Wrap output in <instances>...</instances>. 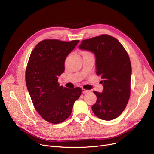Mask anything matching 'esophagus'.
I'll list each match as a JSON object with an SVG mask.
<instances>
[{
    "label": "esophagus",
    "instance_id": "34e87169",
    "mask_svg": "<svg viewBox=\"0 0 154 154\" xmlns=\"http://www.w3.org/2000/svg\"><path fill=\"white\" fill-rule=\"evenodd\" d=\"M82 91L83 94H87V93H88V92H90V91L88 90H86V89L82 88Z\"/></svg>",
    "mask_w": 154,
    "mask_h": 154
}]
</instances>
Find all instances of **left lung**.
<instances>
[{"instance_id":"8db88e82","label":"left lung","mask_w":154,"mask_h":154,"mask_svg":"<svg viewBox=\"0 0 154 154\" xmlns=\"http://www.w3.org/2000/svg\"><path fill=\"white\" fill-rule=\"evenodd\" d=\"M79 48L95 55L96 73L102 79V92L94 91L97 101L92 110L103 120L116 119L125 109L130 96L131 66L128 54L118 40L107 35L84 40Z\"/></svg>"}]
</instances>
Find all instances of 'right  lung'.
<instances>
[{
  "instance_id": "right-lung-1",
  "label": "right lung",
  "mask_w": 154,
  "mask_h": 154,
  "mask_svg": "<svg viewBox=\"0 0 154 154\" xmlns=\"http://www.w3.org/2000/svg\"><path fill=\"white\" fill-rule=\"evenodd\" d=\"M79 40H44L31 53L26 69V84L36 111L47 122L58 124L70 116L75 102L82 94L79 87L59 86L66 57Z\"/></svg>"
}]
</instances>
